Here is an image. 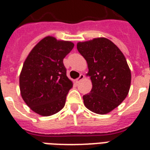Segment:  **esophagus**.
Masks as SVG:
<instances>
[{
	"label": "esophagus",
	"mask_w": 150,
	"mask_h": 150,
	"mask_svg": "<svg viewBox=\"0 0 150 150\" xmlns=\"http://www.w3.org/2000/svg\"><path fill=\"white\" fill-rule=\"evenodd\" d=\"M84 78H85V75H83V74H81V75H79V77L77 79H76V82H77V83H79V82H81V81H82V80Z\"/></svg>",
	"instance_id": "1"
}]
</instances>
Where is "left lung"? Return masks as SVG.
<instances>
[{
  "mask_svg": "<svg viewBox=\"0 0 150 150\" xmlns=\"http://www.w3.org/2000/svg\"><path fill=\"white\" fill-rule=\"evenodd\" d=\"M77 49L88 64L93 88L83 96L86 108L98 114L109 113L128 95L131 71L117 47L107 38H96L77 43Z\"/></svg>",
  "mask_w": 150,
  "mask_h": 150,
  "instance_id": "obj_1",
  "label": "left lung"
}]
</instances>
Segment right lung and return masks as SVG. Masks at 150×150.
Segmentation results:
<instances>
[{
	"label": "right lung",
	"mask_w": 150,
	"mask_h": 150,
	"mask_svg": "<svg viewBox=\"0 0 150 150\" xmlns=\"http://www.w3.org/2000/svg\"><path fill=\"white\" fill-rule=\"evenodd\" d=\"M74 47L70 41L47 36L25 59L19 76L21 95L32 110L50 116L61 110L73 86L66 75L63 59Z\"/></svg>",
	"instance_id": "1"
}]
</instances>
